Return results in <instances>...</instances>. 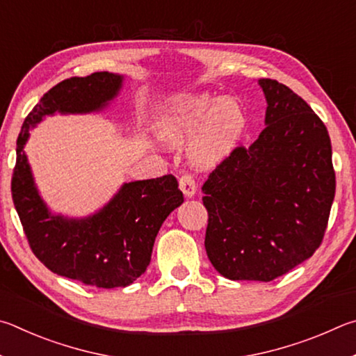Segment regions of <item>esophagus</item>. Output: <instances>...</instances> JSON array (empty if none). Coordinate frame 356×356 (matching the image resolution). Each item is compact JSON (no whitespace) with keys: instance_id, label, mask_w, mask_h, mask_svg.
Returning <instances> with one entry per match:
<instances>
[{"instance_id":"1","label":"esophagus","mask_w":356,"mask_h":356,"mask_svg":"<svg viewBox=\"0 0 356 356\" xmlns=\"http://www.w3.org/2000/svg\"><path fill=\"white\" fill-rule=\"evenodd\" d=\"M179 189L183 191V194L191 198L195 195L197 192V184H195V179L192 178V175L189 173H184L181 178H179Z\"/></svg>"}]
</instances>
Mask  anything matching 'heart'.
Instances as JSON below:
<instances>
[{
	"instance_id": "b5f03b06",
	"label": "heart",
	"mask_w": 356,
	"mask_h": 356,
	"mask_svg": "<svg viewBox=\"0 0 356 356\" xmlns=\"http://www.w3.org/2000/svg\"><path fill=\"white\" fill-rule=\"evenodd\" d=\"M248 129V115L239 102L209 93H183L164 104L159 133L178 145L195 137L191 156L195 164L213 167L232 154Z\"/></svg>"
}]
</instances>
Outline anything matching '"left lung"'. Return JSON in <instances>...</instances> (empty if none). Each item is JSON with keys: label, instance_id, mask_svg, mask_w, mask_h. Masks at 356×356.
Here are the masks:
<instances>
[{"label": "left lung", "instance_id": "obj_1", "mask_svg": "<svg viewBox=\"0 0 356 356\" xmlns=\"http://www.w3.org/2000/svg\"><path fill=\"white\" fill-rule=\"evenodd\" d=\"M266 128L238 147L203 184L204 247L228 280L272 282L319 248L336 179L325 124L303 98L259 79Z\"/></svg>", "mask_w": 356, "mask_h": 356}]
</instances>
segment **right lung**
Masks as SVG:
<instances>
[{
  "label": "right lung",
  "mask_w": 356,
  "mask_h": 356,
  "mask_svg": "<svg viewBox=\"0 0 356 356\" xmlns=\"http://www.w3.org/2000/svg\"><path fill=\"white\" fill-rule=\"evenodd\" d=\"M123 87V74L97 72L64 79L24 118L17 139L12 198L31 250L49 270L97 288L134 283L152 259L154 239L167 216L184 202L173 175L123 183L102 209L86 217L51 213L37 189L24 153L29 129L54 114L106 109Z\"/></svg>",
  "instance_id": "right-lung-1"
}]
</instances>
